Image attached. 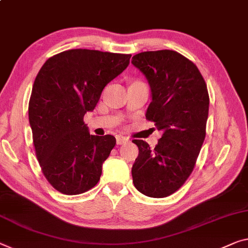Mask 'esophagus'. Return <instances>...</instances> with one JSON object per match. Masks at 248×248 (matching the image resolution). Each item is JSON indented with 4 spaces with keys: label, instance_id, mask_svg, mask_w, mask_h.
I'll use <instances>...</instances> for the list:
<instances>
[{
    "label": "esophagus",
    "instance_id": "1",
    "mask_svg": "<svg viewBox=\"0 0 248 248\" xmlns=\"http://www.w3.org/2000/svg\"><path fill=\"white\" fill-rule=\"evenodd\" d=\"M128 137L126 136H123V135H117L116 136V143L117 145H122V144H125L128 142Z\"/></svg>",
    "mask_w": 248,
    "mask_h": 248
}]
</instances>
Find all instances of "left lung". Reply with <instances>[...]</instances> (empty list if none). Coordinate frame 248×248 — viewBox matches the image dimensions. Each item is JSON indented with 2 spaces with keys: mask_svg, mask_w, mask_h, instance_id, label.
Instances as JSON below:
<instances>
[{
  "mask_svg": "<svg viewBox=\"0 0 248 248\" xmlns=\"http://www.w3.org/2000/svg\"><path fill=\"white\" fill-rule=\"evenodd\" d=\"M132 64L145 75L151 89L146 119L163 132L154 148L133 140L139 147L133 183L144 195L162 199L176 192L195 166L206 134V83L195 64L170 49L139 53Z\"/></svg>",
  "mask_w": 248,
  "mask_h": 248,
  "instance_id": "1",
  "label": "left lung"
}]
</instances>
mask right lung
Masks as SVG:
<instances>
[{"mask_svg":"<svg viewBox=\"0 0 248 248\" xmlns=\"http://www.w3.org/2000/svg\"><path fill=\"white\" fill-rule=\"evenodd\" d=\"M131 56L68 49L49 58L37 73L29 103L33 143L44 176L62 194H82L100 181L116 140L91 135L83 119Z\"/></svg>","mask_w":248,"mask_h":248,"instance_id":"obj_1","label":"right lung"}]
</instances>
